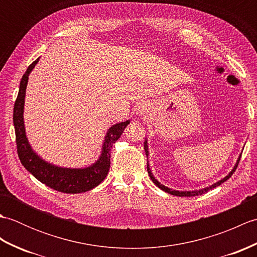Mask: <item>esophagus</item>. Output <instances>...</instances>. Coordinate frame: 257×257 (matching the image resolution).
<instances>
[{
  "mask_svg": "<svg viewBox=\"0 0 257 257\" xmlns=\"http://www.w3.org/2000/svg\"><path fill=\"white\" fill-rule=\"evenodd\" d=\"M144 107H145V106H139L137 113H139V114H144V113H145V110H146V109H145Z\"/></svg>",
  "mask_w": 257,
  "mask_h": 257,
  "instance_id": "1",
  "label": "esophagus"
}]
</instances>
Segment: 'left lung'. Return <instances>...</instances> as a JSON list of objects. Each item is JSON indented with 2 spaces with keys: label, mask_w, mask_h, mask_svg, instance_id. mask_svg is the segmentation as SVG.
I'll list each match as a JSON object with an SVG mask.
<instances>
[{
  "label": "left lung",
  "mask_w": 257,
  "mask_h": 257,
  "mask_svg": "<svg viewBox=\"0 0 257 257\" xmlns=\"http://www.w3.org/2000/svg\"><path fill=\"white\" fill-rule=\"evenodd\" d=\"M144 146H145V151H146V155H147V160H148V156H149L148 140H145V144H144ZM241 155H242V154H241ZM241 155L238 156L237 160H236V162H235V165H234L233 169H232V170L230 171V173L227 174V176H225V177L223 178V179L219 180V181H217V182H215V183H213V184L209 185V187L203 188V189H199V190H192V191H179V190H173V189H170V188L166 187V185L161 184V183H160L159 181H158V180L154 177V174L151 173V170H150V168H149V160L147 161V170H148V174H149L150 179L152 180V182H154V183L157 185L158 188H160L162 191H165V192H167V193H169V194H172V195H177V196H195V195H201V194H204V193H206L207 191L212 190L213 188L219 187L220 184H222L223 182H225L227 179H230L232 174L234 173V171L236 170V168H237V166H238V162H239V160H241Z\"/></svg>",
  "instance_id": "1"
}]
</instances>
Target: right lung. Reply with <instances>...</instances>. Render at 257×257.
Returning <instances> with one entry per match:
<instances>
[{"instance_id":"right-lung-1","label":"right lung","mask_w":257,"mask_h":257,"mask_svg":"<svg viewBox=\"0 0 257 257\" xmlns=\"http://www.w3.org/2000/svg\"><path fill=\"white\" fill-rule=\"evenodd\" d=\"M38 61L40 58L33 62L22 77L19 95L14 105L13 123L19 158L27 171L32 173L38 181L44 183L51 189L63 193L86 192V191L96 188L107 177L109 167H110V150L112 145L120 138L124 128L130 123V120L114 123L107 130L105 139L101 145L100 155L90 166L85 168H65L47 162L32 148L30 141L27 139L24 124L26 87L29 83V76Z\"/></svg>"}]
</instances>
